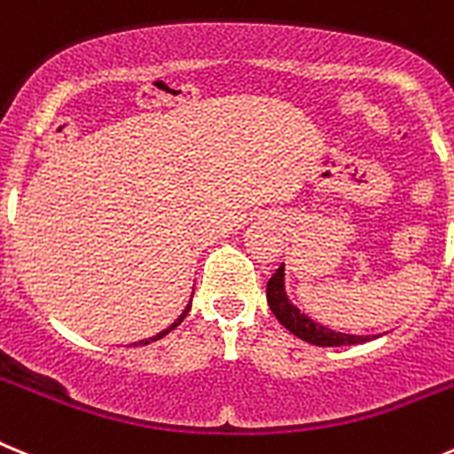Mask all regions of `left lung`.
<instances>
[{"label": "left lung", "mask_w": 454, "mask_h": 454, "mask_svg": "<svg viewBox=\"0 0 454 454\" xmlns=\"http://www.w3.org/2000/svg\"><path fill=\"white\" fill-rule=\"evenodd\" d=\"M266 298H269V308L275 315V319L280 321L286 331H292L296 338L305 340L309 344H317V347H344V344H363L370 342V335H348V333H335L331 328L321 326L317 321L309 319L308 315H303L296 305L289 303L285 292V264L275 270L273 278L266 285Z\"/></svg>", "instance_id": "obj_1"}]
</instances>
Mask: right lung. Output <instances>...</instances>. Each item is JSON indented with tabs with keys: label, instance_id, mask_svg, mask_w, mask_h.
<instances>
[{
	"label": "right lung",
	"instance_id": "1",
	"mask_svg": "<svg viewBox=\"0 0 454 454\" xmlns=\"http://www.w3.org/2000/svg\"><path fill=\"white\" fill-rule=\"evenodd\" d=\"M190 305H192V296H190V303H188V305H185V309H184V312H181V317H179V319L174 321L172 326H169V328H165V331H160V333H158V335H153V338H149V340H139V342H135V347H137V344H149V342H156V340L165 338V335H168V333H169V331H174V328L179 326L181 321H184V319H185V315H188V312H190Z\"/></svg>",
	"mask_w": 454,
	"mask_h": 454
}]
</instances>
